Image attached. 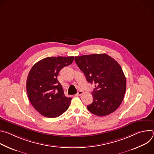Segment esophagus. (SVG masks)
Instances as JSON below:
<instances>
[{
  "label": "esophagus",
  "mask_w": 154,
  "mask_h": 154,
  "mask_svg": "<svg viewBox=\"0 0 154 154\" xmlns=\"http://www.w3.org/2000/svg\"><path fill=\"white\" fill-rule=\"evenodd\" d=\"M83 92L82 91H79L77 92V93L75 94V96H81L82 94H83Z\"/></svg>",
  "instance_id": "34e87169"
}]
</instances>
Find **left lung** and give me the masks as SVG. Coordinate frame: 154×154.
Listing matches in <instances>:
<instances>
[{
	"label": "left lung",
	"instance_id": "obj_1",
	"mask_svg": "<svg viewBox=\"0 0 154 154\" xmlns=\"http://www.w3.org/2000/svg\"><path fill=\"white\" fill-rule=\"evenodd\" d=\"M88 83L96 84L93 103L87 106L94 115L104 116L120 106L126 90V78L121 66L106 54L75 57Z\"/></svg>",
	"mask_w": 154,
	"mask_h": 154
}]
</instances>
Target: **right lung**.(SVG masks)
Instances as JSON below:
<instances>
[{
	"mask_svg": "<svg viewBox=\"0 0 154 154\" xmlns=\"http://www.w3.org/2000/svg\"><path fill=\"white\" fill-rule=\"evenodd\" d=\"M74 57H51L35 63L30 69L26 83L29 99L41 115L56 118L68 109L71 97L64 96L57 80L62 68L71 64Z\"/></svg>",
	"mask_w": 154,
	"mask_h": 154,
	"instance_id": "add662e5",
	"label": "right lung"
}]
</instances>
